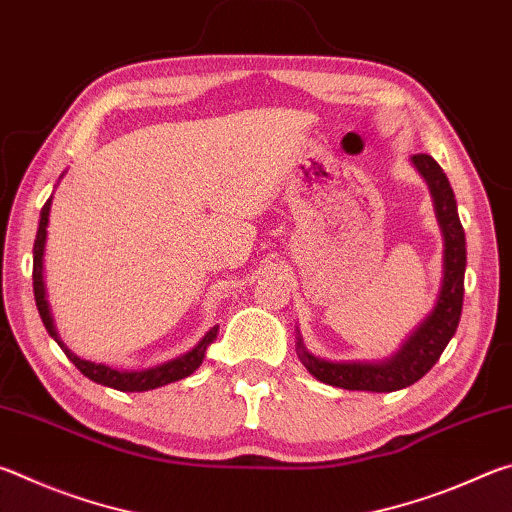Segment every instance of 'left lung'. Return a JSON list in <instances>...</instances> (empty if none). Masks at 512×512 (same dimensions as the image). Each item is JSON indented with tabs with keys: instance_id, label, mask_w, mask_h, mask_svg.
Returning a JSON list of instances; mask_svg holds the SVG:
<instances>
[{
	"instance_id": "left-lung-1",
	"label": "left lung",
	"mask_w": 512,
	"mask_h": 512,
	"mask_svg": "<svg viewBox=\"0 0 512 512\" xmlns=\"http://www.w3.org/2000/svg\"><path fill=\"white\" fill-rule=\"evenodd\" d=\"M413 164L427 180L433 196V207L445 237V266L443 289L429 318L409 336L395 357L379 363H336L323 361L309 354L298 343L300 359L307 370L323 384L345 388V391L393 393L415 384L436 366L440 354L456 334L463 309V280H465V232L456 212L452 185L440 169V164L427 153L413 155Z\"/></svg>"
}]
</instances>
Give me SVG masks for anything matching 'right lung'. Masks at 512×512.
Wrapping results in <instances>:
<instances>
[{"label": "right lung", "instance_id": "add662e5", "mask_svg": "<svg viewBox=\"0 0 512 512\" xmlns=\"http://www.w3.org/2000/svg\"><path fill=\"white\" fill-rule=\"evenodd\" d=\"M49 203H51V198L45 203V207H42L38 235H36V241H33V296H36V307L40 311L42 323H45L47 332L58 341V334L54 329V323H51L49 307H47V300H45V287H42V248H45V237H47ZM216 332H219V327H212L210 332L203 336V341L198 343L192 352L183 354V357L173 359L169 363H162V366H158V368H149V370H140V372L112 370L108 366H101V363H90V361L79 359L76 354L69 352L60 341H58V345L67 354V359L72 361L74 366L79 368L88 379L97 381V384H103L108 388H115V391L142 393V391H151V388L171 384V381H178V379H185V377L192 375V372L203 363L207 345H210L216 339Z\"/></svg>", "mask_w": 512, "mask_h": 512}]
</instances>
